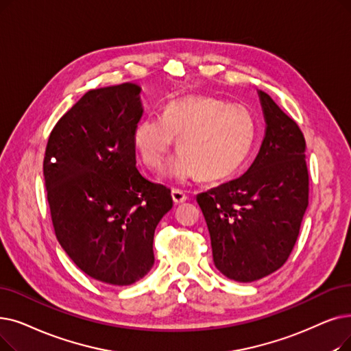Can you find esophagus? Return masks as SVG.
Returning <instances> with one entry per match:
<instances>
[{
  "label": "esophagus",
  "instance_id": "esophagus-1",
  "mask_svg": "<svg viewBox=\"0 0 351 351\" xmlns=\"http://www.w3.org/2000/svg\"><path fill=\"white\" fill-rule=\"evenodd\" d=\"M172 199H173V202L178 205V204L185 202V201L188 199V196L185 195V192H184V191L173 189V191H172Z\"/></svg>",
  "mask_w": 351,
  "mask_h": 351
}]
</instances>
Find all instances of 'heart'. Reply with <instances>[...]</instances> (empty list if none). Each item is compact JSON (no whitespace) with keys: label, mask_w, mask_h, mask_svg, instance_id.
I'll use <instances>...</instances> for the list:
<instances>
[{"label":"heart","mask_w":351,"mask_h":351,"mask_svg":"<svg viewBox=\"0 0 351 351\" xmlns=\"http://www.w3.org/2000/svg\"><path fill=\"white\" fill-rule=\"evenodd\" d=\"M255 121L242 104L189 96L166 106L163 117H146L133 132V146L145 166L160 171L178 141L180 154L166 178L175 184L199 176L205 182L232 176L248 158Z\"/></svg>","instance_id":"b5f03b06"}]
</instances>
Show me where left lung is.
I'll use <instances>...</instances> for the list:
<instances>
[{
  "mask_svg": "<svg viewBox=\"0 0 351 351\" xmlns=\"http://www.w3.org/2000/svg\"><path fill=\"white\" fill-rule=\"evenodd\" d=\"M258 96L267 126L250 169L196 196L213 264L238 282L264 278L285 264L308 206L304 134L265 91Z\"/></svg>",
  "mask_w": 351,
  "mask_h": 351,
  "instance_id": "8db88e82",
  "label": "left lung"
}]
</instances>
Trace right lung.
Returning <instances> with one entry per match:
<instances>
[{
    "label": "right lung",
    "mask_w": 351,
    "mask_h": 351,
    "mask_svg": "<svg viewBox=\"0 0 351 351\" xmlns=\"http://www.w3.org/2000/svg\"><path fill=\"white\" fill-rule=\"evenodd\" d=\"M141 87L95 88L50 133L43 173L60 245L88 277L130 285L154 267V235L171 189L136 167Z\"/></svg>",
    "instance_id": "right-lung-1"
}]
</instances>
